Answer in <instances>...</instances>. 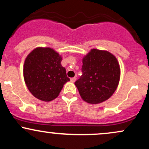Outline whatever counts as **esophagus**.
<instances>
[{"label": "esophagus", "instance_id": "34e87169", "mask_svg": "<svg viewBox=\"0 0 149 149\" xmlns=\"http://www.w3.org/2000/svg\"><path fill=\"white\" fill-rule=\"evenodd\" d=\"M76 80V77H73V78H71V82H72V83H74L75 81Z\"/></svg>", "mask_w": 149, "mask_h": 149}]
</instances>
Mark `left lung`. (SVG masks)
<instances>
[{
    "label": "left lung",
    "instance_id": "8db88e82",
    "mask_svg": "<svg viewBox=\"0 0 149 149\" xmlns=\"http://www.w3.org/2000/svg\"><path fill=\"white\" fill-rule=\"evenodd\" d=\"M82 73L75 82L80 97L88 103L100 104L116 91L120 69L117 59L111 53L92 49L83 57Z\"/></svg>",
    "mask_w": 149,
    "mask_h": 149
}]
</instances>
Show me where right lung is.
<instances>
[{"label":"right lung","mask_w":149,"mask_h":149,"mask_svg":"<svg viewBox=\"0 0 149 149\" xmlns=\"http://www.w3.org/2000/svg\"><path fill=\"white\" fill-rule=\"evenodd\" d=\"M61 59L59 53L50 47H36L26 58L23 70L25 83L38 100H54L70 80L61 64Z\"/></svg>","instance_id":"1"}]
</instances>
